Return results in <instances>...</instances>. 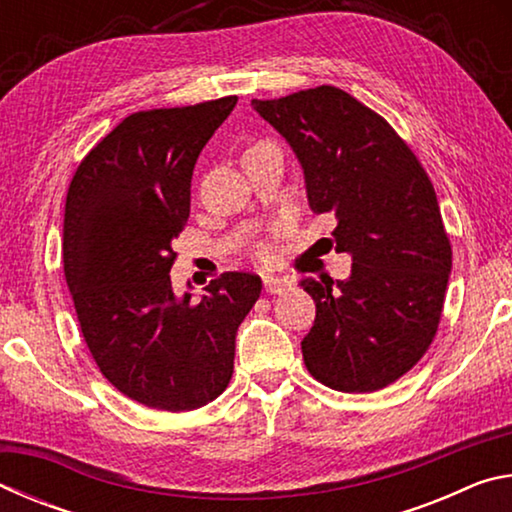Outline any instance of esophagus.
<instances>
[{
    "label": "esophagus",
    "instance_id": "obj_1",
    "mask_svg": "<svg viewBox=\"0 0 512 512\" xmlns=\"http://www.w3.org/2000/svg\"><path fill=\"white\" fill-rule=\"evenodd\" d=\"M291 289L289 277H264V291L271 293V296H280V293H287Z\"/></svg>",
    "mask_w": 512,
    "mask_h": 512
}]
</instances>
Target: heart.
Here are the masks:
<instances>
[{
  "instance_id": "obj_1",
  "label": "heart",
  "mask_w": 512,
  "mask_h": 512,
  "mask_svg": "<svg viewBox=\"0 0 512 512\" xmlns=\"http://www.w3.org/2000/svg\"><path fill=\"white\" fill-rule=\"evenodd\" d=\"M266 149H273V144H268V142H250L246 149H244V160L246 158H250V155H257V153H262V151H266ZM253 257L257 259L259 264H264V266H268V264H273L275 262V248L271 246V244H266V241H259V244H255L253 246Z\"/></svg>"
}]
</instances>
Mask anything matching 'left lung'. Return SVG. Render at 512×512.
Wrapping results in <instances>:
<instances>
[{"instance_id":"left-lung-1","label":"left lung","mask_w":512,"mask_h":512,"mask_svg":"<svg viewBox=\"0 0 512 512\" xmlns=\"http://www.w3.org/2000/svg\"><path fill=\"white\" fill-rule=\"evenodd\" d=\"M253 108L298 155L311 210L334 216L329 244L352 255L348 280L300 282L316 302L305 366L341 393L386 388L429 350L452 271L427 171L384 117L334 85Z\"/></svg>"}]
</instances>
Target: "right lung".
Returning <instances> with one entry per match:
<instances>
[{"instance_id":"obj_1","label":"right lung","mask_w":512,"mask_h":512,"mask_svg":"<svg viewBox=\"0 0 512 512\" xmlns=\"http://www.w3.org/2000/svg\"><path fill=\"white\" fill-rule=\"evenodd\" d=\"M237 97L128 115L85 155L67 189L65 280L83 339L119 393L160 411L216 400L235 336L262 293L228 271L205 296H173V239L189 219L194 164Z\"/></svg>"}]
</instances>
